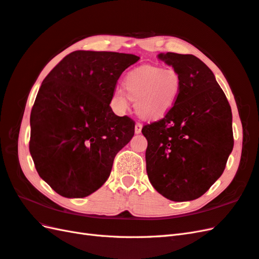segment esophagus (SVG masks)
<instances>
[{
  "instance_id": "34e87169",
  "label": "esophagus",
  "mask_w": 259,
  "mask_h": 259,
  "mask_svg": "<svg viewBox=\"0 0 259 259\" xmlns=\"http://www.w3.org/2000/svg\"><path fill=\"white\" fill-rule=\"evenodd\" d=\"M141 130H142V123L137 122L136 127H135V132H136V134H141Z\"/></svg>"
}]
</instances>
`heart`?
Instances as JSON below:
<instances>
[{"mask_svg": "<svg viewBox=\"0 0 259 259\" xmlns=\"http://www.w3.org/2000/svg\"><path fill=\"white\" fill-rule=\"evenodd\" d=\"M127 93L117 88L113 100L122 109L129 99L135 100L138 115L143 119H159L169 111L176 102L181 88V79L172 68L141 66L131 70L124 79Z\"/></svg>", "mask_w": 259, "mask_h": 259, "instance_id": "b5f03b06", "label": "heart"}]
</instances>
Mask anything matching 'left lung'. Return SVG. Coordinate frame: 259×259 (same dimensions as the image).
Listing matches in <instances>:
<instances>
[{
    "label": "left lung",
    "instance_id": "8db88e82",
    "mask_svg": "<svg viewBox=\"0 0 259 259\" xmlns=\"http://www.w3.org/2000/svg\"><path fill=\"white\" fill-rule=\"evenodd\" d=\"M158 57L179 74L181 88L166 115L142 128L148 178L169 200L192 201L225 170L234 146L231 106L201 59L177 53Z\"/></svg>",
    "mask_w": 259,
    "mask_h": 259
}]
</instances>
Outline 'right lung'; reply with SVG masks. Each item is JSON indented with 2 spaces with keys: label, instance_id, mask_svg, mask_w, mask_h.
I'll return each mask as SVG.
<instances>
[{
  "label": "right lung",
  "instance_id": "obj_1",
  "mask_svg": "<svg viewBox=\"0 0 259 259\" xmlns=\"http://www.w3.org/2000/svg\"><path fill=\"white\" fill-rule=\"evenodd\" d=\"M132 54L75 51L41 82L31 112L29 152L36 171L64 197H85L109 178L135 121L109 106Z\"/></svg>",
  "mask_w": 259,
  "mask_h": 259
}]
</instances>
